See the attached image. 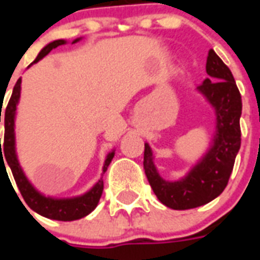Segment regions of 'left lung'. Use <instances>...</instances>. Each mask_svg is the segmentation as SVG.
<instances>
[{
	"mask_svg": "<svg viewBox=\"0 0 260 260\" xmlns=\"http://www.w3.org/2000/svg\"><path fill=\"white\" fill-rule=\"evenodd\" d=\"M206 78L197 87L216 112V135L205 156L181 181H165L152 162V151L144 144V171L155 196L163 205L185 210L205 205L224 191L240 150L242 95L234 75L213 50L206 59Z\"/></svg>",
	"mask_w": 260,
	"mask_h": 260,
	"instance_id": "1",
	"label": "left lung"
}]
</instances>
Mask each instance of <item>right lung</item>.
I'll list each match as a JSON object with an SVG mask.
<instances>
[{
	"label": "right lung",
	"instance_id": "1",
	"mask_svg": "<svg viewBox=\"0 0 260 260\" xmlns=\"http://www.w3.org/2000/svg\"><path fill=\"white\" fill-rule=\"evenodd\" d=\"M78 40L79 39H77L73 43H77ZM64 43H66L64 40H55V42L47 44L40 51V54L38 55V58L35 59L34 63L39 62L51 50H54L58 46H62ZM20 90H21V78L18 79L16 85H14L13 93H12V97H10L9 102H8V106H6L5 109V114H2L4 116L2 118H4V122H5V136H4L2 148L0 139V162L4 163V160L8 162L10 170H12V174H13L14 181H16V185H17L18 190H20V193H21L22 198H24V201L26 202V205L29 206L34 212L42 214V216H44L47 218L59 220V221H73V220H78V218L85 217L90 212H93L95 209V206H97L98 201L101 198L102 190H104V181H102V178L87 193H85L81 197L58 200V198L46 197V196L39 193L38 190L30 185L29 181L26 179V177L22 173L21 167L18 165L17 155H16V147H14V116H16V108H17L18 100H20ZM0 112H2V109ZM2 153L4 154V157L2 156ZM113 156L114 151H112L106 156L105 165H104V169H102L104 174H105L106 169L109 166V163L112 162ZM4 157L6 159H4ZM4 167H5V163H4Z\"/></svg>",
	"mask_w": 260,
	"mask_h": 260
}]
</instances>
